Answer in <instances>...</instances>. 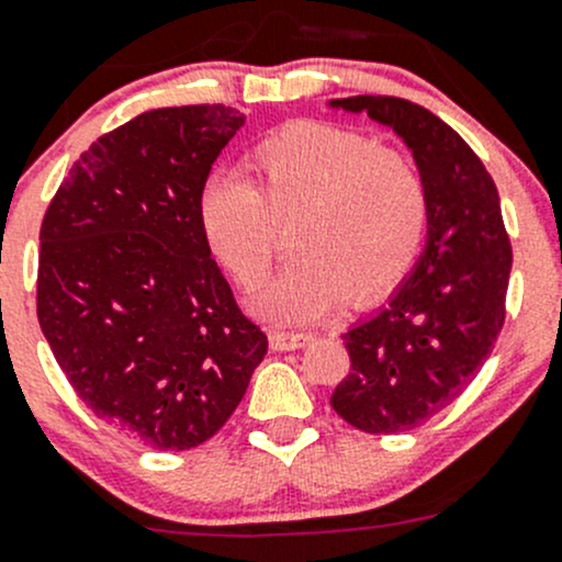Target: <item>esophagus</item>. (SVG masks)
<instances>
[{"label":"esophagus","mask_w":562,"mask_h":562,"mask_svg":"<svg viewBox=\"0 0 562 562\" xmlns=\"http://www.w3.org/2000/svg\"><path fill=\"white\" fill-rule=\"evenodd\" d=\"M313 339L310 331H280V328H271L269 331V342L274 350H296L304 348V345Z\"/></svg>","instance_id":"1"}]
</instances>
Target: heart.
<instances>
[{
  "mask_svg": "<svg viewBox=\"0 0 562 562\" xmlns=\"http://www.w3.org/2000/svg\"><path fill=\"white\" fill-rule=\"evenodd\" d=\"M247 179L212 176L198 198L206 247L241 291L274 266L280 231L299 255L255 302L277 323H307L353 293L370 304L405 282L429 225L424 173L402 151L326 122H291L260 138Z\"/></svg>",
  "mask_w": 562,
  "mask_h": 562,
  "instance_id": "b5f03b06",
  "label": "heart"
}]
</instances>
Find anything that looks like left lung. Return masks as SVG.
<instances>
[{
	"label": "left lung",
	"mask_w": 562,
	"mask_h": 562,
	"mask_svg": "<svg viewBox=\"0 0 562 562\" xmlns=\"http://www.w3.org/2000/svg\"><path fill=\"white\" fill-rule=\"evenodd\" d=\"M411 146L429 192L427 247L381 313L342 334L350 372L331 407L370 435L405 432L457 400L490 359L512 277V241L484 162L443 119L389 94L331 100Z\"/></svg>",
	"instance_id": "obj_1"
}]
</instances>
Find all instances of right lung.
<instances>
[{"mask_svg":"<svg viewBox=\"0 0 562 562\" xmlns=\"http://www.w3.org/2000/svg\"><path fill=\"white\" fill-rule=\"evenodd\" d=\"M231 105L157 108L100 135L40 225L37 321L72 391L124 438L206 443L269 339L241 313L198 223Z\"/></svg>","mask_w":562,"mask_h":562,"instance_id":"obj_1","label":"right lung"}]
</instances>
